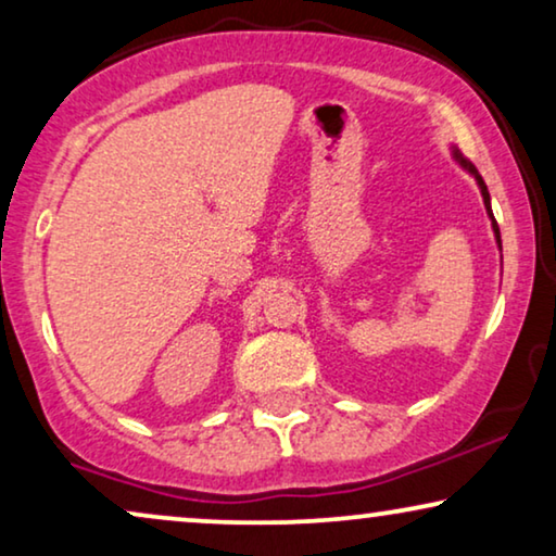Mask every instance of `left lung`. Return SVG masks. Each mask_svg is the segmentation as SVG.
Returning <instances> with one entry per match:
<instances>
[{"label":"left lung","instance_id":"obj_1","mask_svg":"<svg viewBox=\"0 0 556 556\" xmlns=\"http://www.w3.org/2000/svg\"><path fill=\"white\" fill-rule=\"evenodd\" d=\"M451 156H453V162L460 166L463 172H468L470 177L476 179V185H478V189H481V197H483V207H485V215H489V219H491V230H493V238H496V248H498V253L504 248H501V232H498V225H496V217H493V210H491V194H489V189H485V181H483V177L481 174H478V169L473 164L468 162L466 156L460 154L458 151V147H451ZM501 263H504V255H501Z\"/></svg>","mask_w":556,"mask_h":556}]
</instances>
